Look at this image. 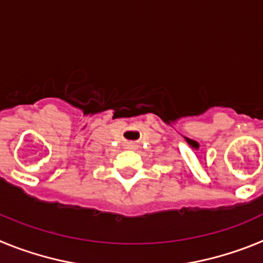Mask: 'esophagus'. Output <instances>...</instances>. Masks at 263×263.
Instances as JSON below:
<instances>
[{"label": "esophagus", "instance_id": "esophagus-1", "mask_svg": "<svg viewBox=\"0 0 263 263\" xmlns=\"http://www.w3.org/2000/svg\"><path fill=\"white\" fill-rule=\"evenodd\" d=\"M127 148H134L133 143H129V145H127Z\"/></svg>", "mask_w": 263, "mask_h": 263}]
</instances>
